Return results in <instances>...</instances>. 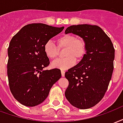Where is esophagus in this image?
Segmentation results:
<instances>
[{
	"label": "esophagus",
	"instance_id": "obj_1",
	"mask_svg": "<svg viewBox=\"0 0 123 123\" xmlns=\"http://www.w3.org/2000/svg\"><path fill=\"white\" fill-rule=\"evenodd\" d=\"M64 74H65V72H64V70H61V75L62 77H64Z\"/></svg>",
	"mask_w": 123,
	"mask_h": 123
}]
</instances>
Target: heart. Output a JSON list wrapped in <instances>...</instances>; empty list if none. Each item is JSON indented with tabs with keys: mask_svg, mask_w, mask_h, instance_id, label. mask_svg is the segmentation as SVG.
I'll use <instances>...</instances> for the list:
<instances>
[{
	"mask_svg": "<svg viewBox=\"0 0 123 123\" xmlns=\"http://www.w3.org/2000/svg\"><path fill=\"white\" fill-rule=\"evenodd\" d=\"M56 42L59 49H65L64 51L65 57L53 62V66L54 68L62 70L70 68L75 64V59L81 60L86 53L87 48L84 40L74 34H64L59 37ZM58 48L52 41L49 40L44 44L43 50L49 59L54 60L59 56Z\"/></svg>",
	"mask_w": 123,
	"mask_h": 123,
	"instance_id": "heart-1",
	"label": "heart"
}]
</instances>
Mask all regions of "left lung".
I'll list each match as a JSON object with an SVG mask.
<instances>
[{
  "label": "left lung",
  "mask_w": 123,
  "mask_h": 123,
  "mask_svg": "<svg viewBox=\"0 0 123 123\" xmlns=\"http://www.w3.org/2000/svg\"><path fill=\"white\" fill-rule=\"evenodd\" d=\"M81 37L87 52L81 61L65 72L68 86L65 96L75 108L88 109L103 98L113 71L115 49L108 35L97 25L70 26L65 33Z\"/></svg>",
  "instance_id": "8db88e82"
}]
</instances>
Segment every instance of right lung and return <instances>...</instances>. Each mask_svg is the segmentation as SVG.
I'll use <instances>...</instances> for the list:
<instances>
[{
    "label": "right lung",
    "instance_id": "add662e5",
    "mask_svg": "<svg viewBox=\"0 0 123 123\" xmlns=\"http://www.w3.org/2000/svg\"><path fill=\"white\" fill-rule=\"evenodd\" d=\"M64 28L32 23L23 27L11 40L7 64L9 87L23 105L32 107L43 102L61 77L60 69L43 70L50 63L43 46Z\"/></svg>",
    "mask_w": 123,
    "mask_h": 123
}]
</instances>
